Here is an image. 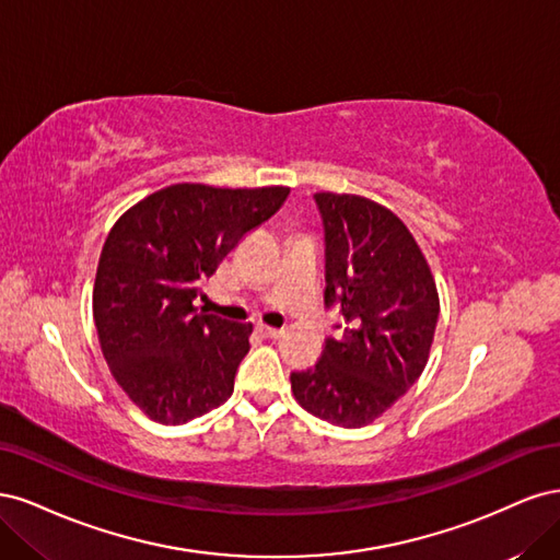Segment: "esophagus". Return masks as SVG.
<instances>
[{
    "label": "esophagus",
    "mask_w": 560,
    "mask_h": 560,
    "mask_svg": "<svg viewBox=\"0 0 560 560\" xmlns=\"http://www.w3.org/2000/svg\"><path fill=\"white\" fill-rule=\"evenodd\" d=\"M257 331L264 336V338H280L282 336V329H276V327H268V325H257Z\"/></svg>",
    "instance_id": "obj_1"
}]
</instances>
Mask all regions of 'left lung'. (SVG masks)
<instances>
[{"instance_id":"left-lung-1","label":"left lung","mask_w":560,"mask_h":560,"mask_svg":"<svg viewBox=\"0 0 560 560\" xmlns=\"http://www.w3.org/2000/svg\"><path fill=\"white\" fill-rule=\"evenodd\" d=\"M325 226V306L338 336L292 389L308 413L362 428L387 411L428 364L439 317L436 284L397 214L360 196L315 194Z\"/></svg>"}]
</instances>
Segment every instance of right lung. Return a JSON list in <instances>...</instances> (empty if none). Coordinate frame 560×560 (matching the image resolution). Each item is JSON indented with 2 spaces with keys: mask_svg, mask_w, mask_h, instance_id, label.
I'll use <instances>...</instances> for the list:
<instances>
[{
  "mask_svg": "<svg viewBox=\"0 0 560 560\" xmlns=\"http://www.w3.org/2000/svg\"><path fill=\"white\" fill-rule=\"evenodd\" d=\"M287 186L173 184L132 206L100 254L93 317L116 383L163 425L222 406L252 325L196 308L200 287L245 233L273 217Z\"/></svg>",
  "mask_w": 560,
  "mask_h": 560,
  "instance_id": "add662e5",
  "label": "right lung"
}]
</instances>
